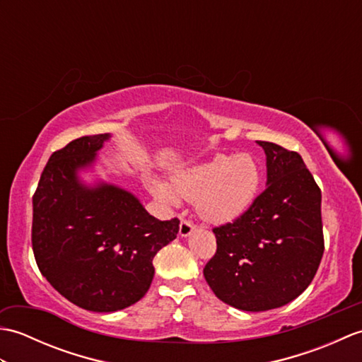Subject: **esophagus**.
Returning a JSON list of instances; mask_svg holds the SVG:
<instances>
[{"label": "esophagus", "mask_w": 362, "mask_h": 362, "mask_svg": "<svg viewBox=\"0 0 362 362\" xmlns=\"http://www.w3.org/2000/svg\"><path fill=\"white\" fill-rule=\"evenodd\" d=\"M194 230H196V227L193 226V222L187 221V219H182L180 227H179V235H180V236L187 238V236H189L191 233H193Z\"/></svg>", "instance_id": "1"}]
</instances>
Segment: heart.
<instances>
[{"mask_svg": "<svg viewBox=\"0 0 362 362\" xmlns=\"http://www.w3.org/2000/svg\"><path fill=\"white\" fill-rule=\"evenodd\" d=\"M263 183V168L252 153L227 156L218 153L201 163L175 173L173 185L151 179L152 194L168 204H179L180 197L196 201L204 221L226 224L236 221L255 202Z\"/></svg>", "mask_w": 362, "mask_h": 362, "instance_id": "heart-1", "label": "heart"}]
</instances>
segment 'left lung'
<instances>
[{
  "label": "left lung",
  "mask_w": 362,
  "mask_h": 362,
  "mask_svg": "<svg viewBox=\"0 0 362 362\" xmlns=\"http://www.w3.org/2000/svg\"><path fill=\"white\" fill-rule=\"evenodd\" d=\"M267 182L241 218L214 227L218 249L204 276L222 302L243 311L286 305L310 286L324 255L320 188L294 151L257 141Z\"/></svg>",
  "instance_id": "obj_1"
}]
</instances>
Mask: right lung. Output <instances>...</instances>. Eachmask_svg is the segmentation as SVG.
<instances>
[{"label": "right lung", "instance_id": "obj_1", "mask_svg": "<svg viewBox=\"0 0 362 362\" xmlns=\"http://www.w3.org/2000/svg\"><path fill=\"white\" fill-rule=\"evenodd\" d=\"M109 138L81 136L54 152L33 197L38 269L71 303L96 313L124 310L148 292L152 259L180 224L151 216L126 189L79 180V169L93 163Z\"/></svg>", "mask_w": 362, "mask_h": 362}]
</instances>
